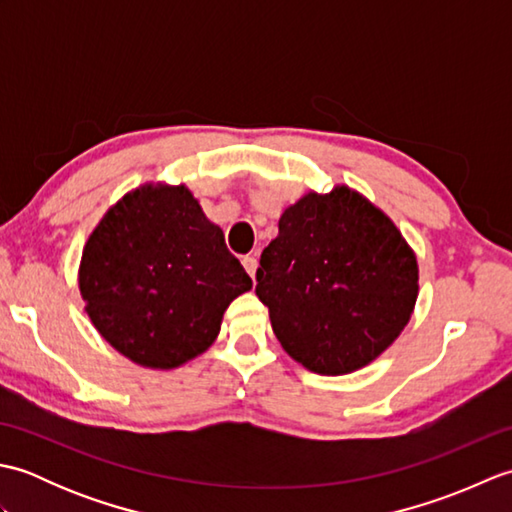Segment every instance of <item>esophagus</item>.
Returning a JSON list of instances; mask_svg holds the SVG:
<instances>
[{
    "label": "esophagus",
    "mask_w": 512,
    "mask_h": 512,
    "mask_svg": "<svg viewBox=\"0 0 512 512\" xmlns=\"http://www.w3.org/2000/svg\"><path fill=\"white\" fill-rule=\"evenodd\" d=\"M242 264H244V268H246V273L250 275V279L255 281V273H257V259H255L253 255H246V257L242 259Z\"/></svg>",
    "instance_id": "1"
}]
</instances>
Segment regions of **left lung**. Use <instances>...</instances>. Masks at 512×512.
<instances>
[{
	"mask_svg": "<svg viewBox=\"0 0 512 512\" xmlns=\"http://www.w3.org/2000/svg\"><path fill=\"white\" fill-rule=\"evenodd\" d=\"M281 347L323 376L350 374L398 339L418 297V262L389 217L347 187L288 206L257 268Z\"/></svg>",
	"mask_w": 512,
	"mask_h": 512,
	"instance_id": "8db88e82",
	"label": "left lung"
}]
</instances>
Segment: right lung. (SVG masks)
I'll use <instances>...</instances> for the list:
<instances>
[{
  "instance_id": "obj_1",
  "label": "right lung",
  "mask_w": 512,
  "mask_h": 512,
  "mask_svg": "<svg viewBox=\"0 0 512 512\" xmlns=\"http://www.w3.org/2000/svg\"><path fill=\"white\" fill-rule=\"evenodd\" d=\"M79 288L114 350L143 367L173 369L215 341L228 303L253 281L184 184H145L94 228Z\"/></svg>"
}]
</instances>
